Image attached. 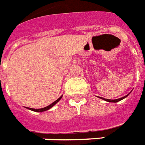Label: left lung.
I'll return each mask as SVG.
<instances>
[{"label":"left lung","mask_w":145,"mask_h":145,"mask_svg":"<svg viewBox=\"0 0 145 145\" xmlns=\"http://www.w3.org/2000/svg\"><path fill=\"white\" fill-rule=\"evenodd\" d=\"M129 94H130V93H129ZM129 94L126 95L125 96H123L122 98H120V99H103V98H102V97H100V99H104V100H105V101H106V102H119V101H121V100L124 99H125V98L127 97V96H128V95H129Z\"/></svg>","instance_id":"8db88e82"}]
</instances>
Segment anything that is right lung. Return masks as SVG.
I'll list each match as a JSON object with an SVG mask.
<instances>
[{
	"label": "right lung",
	"instance_id": "1",
	"mask_svg": "<svg viewBox=\"0 0 145 145\" xmlns=\"http://www.w3.org/2000/svg\"><path fill=\"white\" fill-rule=\"evenodd\" d=\"M62 97H63V95H61L60 97L58 99H56V101H55V102H53L52 104H50V105H48V106H46V107L43 108H38V109H37V108H36L35 109V108H27V107H26V108H27V109H30V110H31V111H33V112H45V111H47V110L50 109L51 108L56 105V103H57V102H58L61 99H62Z\"/></svg>",
	"mask_w": 145,
	"mask_h": 145
}]
</instances>
